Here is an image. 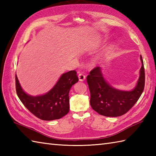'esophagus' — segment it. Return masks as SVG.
<instances>
[{"instance_id": "esophagus-1", "label": "esophagus", "mask_w": 156, "mask_h": 156, "mask_svg": "<svg viewBox=\"0 0 156 156\" xmlns=\"http://www.w3.org/2000/svg\"><path fill=\"white\" fill-rule=\"evenodd\" d=\"M78 78L80 81H84L86 79V76L84 74H82V73H80L78 74Z\"/></svg>"}]
</instances>
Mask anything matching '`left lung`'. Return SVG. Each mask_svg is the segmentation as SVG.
I'll use <instances>...</instances> for the list:
<instances>
[{
	"label": "left lung",
	"mask_w": 156,
	"mask_h": 156,
	"mask_svg": "<svg viewBox=\"0 0 156 156\" xmlns=\"http://www.w3.org/2000/svg\"><path fill=\"white\" fill-rule=\"evenodd\" d=\"M142 63L140 76L133 90L122 91L113 88L102 76L100 67H95L87 76V80L90 92V104L94 111L105 117H119L130 110L136 103L144 90L145 70Z\"/></svg>",
	"instance_id": "8db88e82"
}]
</instances>
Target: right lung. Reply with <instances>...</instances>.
Instances as JSON below:
<instances>
[{
    "label": "right lung",
    "instance_id": "1",
    "mask_svg": "<svg viewBox=\"0 0 156 156\" xmlns=\"http://www.w3.org/2000/svg\"><path fill=\"white\" fill-rule=\"evenodd\" d=\"M78 81L75 70L62 74L50 91L45 94L32 97L23 90L15 75L16 91L25 107L35 117L44 121L59 119L68 114L69 109V92Z\"/></svg>",
    "mask_w": 156,
    "mask_h": 156
}]
</instances>
